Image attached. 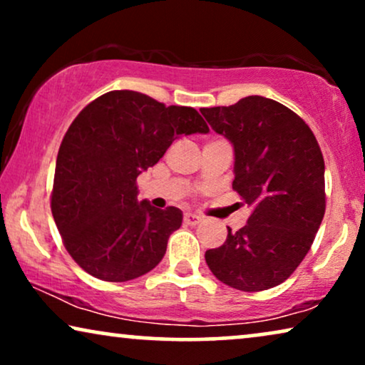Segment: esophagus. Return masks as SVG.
I'll use <instances>...</instances> for the list:
<instances>
[{"instance_id": "esophagus-1", "label": "esophagus", "mask_w": 365, "mask_h": 365, "mask_svg": "<svg viewBox=\"0 0 365 365\" xmlns=\"http://www.w3.org/2000/svg\"><path fill=\"white\" fill-rule=\"evenodd\" d=\"M201 216H197V214L194 212H186L184 214V222L189 224V226H196V224L201 222Z\"/></svg>"}]
</instances>
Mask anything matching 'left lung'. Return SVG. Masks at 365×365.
Returning a JSON list of instances; mask_svg holds the SVG:
<instances>
[{"label": "left lung", "instance_id": "obj_1", "mask_svg": "<svg viewBox=\"0 0 365 365\" xmlns=\"http://www.w3.org/2000/svg\"><path fill=\"white\" fill-rule=\"evenodd\" d=\"M202 116L234 148L232 187L252 214L222 246L206 251L219 281L246 292L286 281L311 249L326 212L324 158L311 128L264 96L202 108Z\"/></svg>", "mask_w": 365, "mask_h": 365}]
</instances>
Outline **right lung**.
<instances>
[{
  "label": "right lung",
  "mask_w": 365,
  "mask_h": 365,
  "mask_svg": "<svg viewBox=\"0 0 365 365\" xmlns=\"http://www.w3.org/2000/svg\"><path fill=\"white\" fill-rule=\"evenodd\" d=\"M209 133L194 108L166 106L138 91H109L89 103L59 146L51 211L79 267L124 282L161 262L182 211L138 201L136 179L174 139Z\"/></svg>",
  "instance_id": "add662e5"
}]
</instances>
